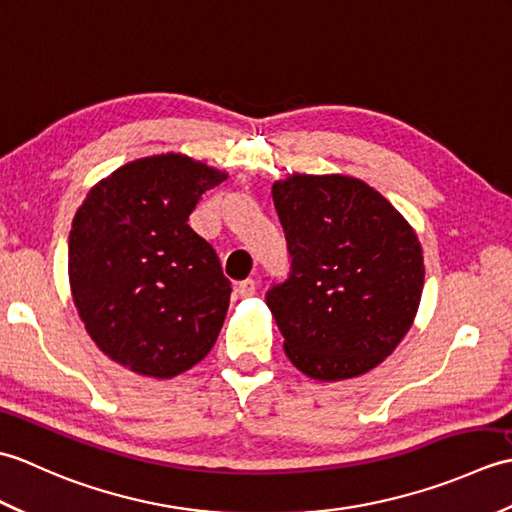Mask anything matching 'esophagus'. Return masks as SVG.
I'll list each match as a JSON object with an SVG mask.
<instances>
[{"instance_id":"esophagus-1","label":"esophagus","mask_w":512,"mask_h":512,"mask_svg":"<svg viewBox=\"0 0 512 512\" xmlns=\"http://www.w3.org/2000/svg\"><path fill=\"white\" fill-rule=\"evenodd\" d=\"M235 292H237L239 297H253L255 292H257V281H255V279H244V281H239L237 288H235Z\"/></svg>"}]
</instances>
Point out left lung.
Masks as SVG:
<instances>
[{"instance_id":"1","label":"left lung","mask_w":512,"mask_h":512,"mask_svg":"<svg viewBox=\"0 0 512 512\" xmlns=\"http://www.w3.org/2000/svg\"><path fill=\"white\" fill-rule=\"evenodd\" d=\"M290 275L266 292L299 372L314 380L367 374L396 350L424 286L418 235L367 182L292 173L273 184Z\"/></svg>"}]
</instances>
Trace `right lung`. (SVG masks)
<instances>
[{
	"label": "right lung",
	"instance_id": "add662e5",
	"mask_svg": "<svg viewBox=\"0 0 512 512\" xmlns=\"http://www.w3.org/2000/svg\"><path fill=\"white\" fill-rule=\"evenodd\" d=\"M228 173L182 154L138 158L96 182L72 220L68 275L96 347L173 378L211 352L231 301L213 246L187 224Z\"/></svg>",
	"mask_w": 512,
	"mask_h": 512
}]
</instances>
